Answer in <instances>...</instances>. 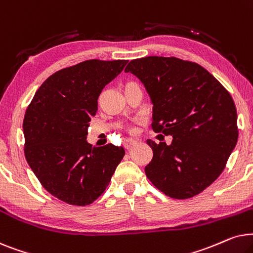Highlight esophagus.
<instances>
[{
  "instance_id": "esophagus-1",
  "label": "esophagus",
  "mask_w": 253,
  "mask_h": 253,
  "mask_svg": "<svg viewBox=\"0 0 253 253\" xmlns=\"http://www.w3.org/2000/svg\"><path fill=\"white\" fill-rule=\"evenodd\" d=\"M137 142H139V141H137V140L127 139V140L124 141V147L126 148V149H129V148H132V147L135 146V144H137Z\"/></svg>"
}]
</instances>
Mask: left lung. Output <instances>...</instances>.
Masks as SVG:
<instances>
[{"mask_svg": "<svg viewBox=\"0 0 253 253\" xmlns=\"http://www.w3.org/2000/svg\"><path fill=\"white\" fill-rule=\"evenodd\" d=\"M125 72L149 93L154 132L172 135L170 146L147 140L154 154L144 169L148 179L173 199L201 193L222 173L237 143L230 93L204 67L174 56L132 60Z\"/></svg>", "mask_w": 253, "mask_h": 253, "instance_id": "8db88e82", "label": "left lung"}]
</instances>
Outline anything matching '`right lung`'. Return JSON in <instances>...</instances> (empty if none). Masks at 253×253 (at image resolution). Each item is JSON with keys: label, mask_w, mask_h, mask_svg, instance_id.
Listing matches in <instances>:
<instances>
[{"label": "right lung", "mask_w": 253, "mask_h": 253, "mask_svg": "<svg viewBox=\"0 0 253 253\" xmlns=\"http://www.w3.org/2000/svg\"><path fill=\"white\" fill-rule=\"evenodd\" d=\"M127 62L93 59L59 70L40 85L26 109V161L43 188L67 204H92L123 160V147H92L86 135L100 92Z\"/></svg>", "instance_id": "right-lung-1"}]
</instances>
